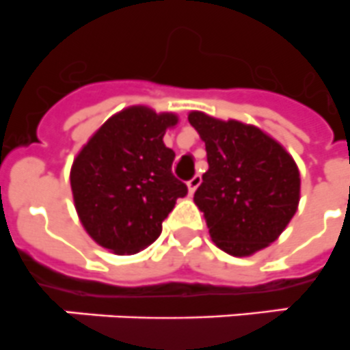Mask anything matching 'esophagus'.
Segmentation results:
<instances>
[{
	"label": "esophagus",
	"mask_w": 350,
	"mask_h": 350,
	"mask_svg": "<svg viewBox=\"0 0 350 350\" xmlns=\"http://www.w3.org/2000/svg\"><path fill=\"white\" fill-rule=\"evenodd\" d=\"M200 181H202V179H200V176H198V174H195L193 178H191L190 181L187 183V187H188V191H190V195L193 193L195 190H197V188H198V185H200Z\"/></svg>",
	"instance_id": "obj_1"
}]
</instances>
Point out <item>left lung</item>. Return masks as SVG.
<instances>
[{
    "label": "left lung",
    "instance_id": "obj_1",
    "mask_svg": "<svg viewBox=\"0 0 350 350\" xmlns=\"http://www.w3.org/2000/svg\"><path fill=\"white\" fill-rule=\"evenodd\" d=\"M188 122L206 143L209 163L193 202L219 250L251 256L277 241L297 213V163L254 125L218 120L202 111H191Z\"/></svg>",
    "mask_w": 350,
    "mask_h": 350
}]
</instances>
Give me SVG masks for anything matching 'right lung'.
Returning <instances> with one entry per match:
<instances>
[{"mask_svg": "<svg viewBox=\"0 0 350 350\" xmlns=\"http://www.w3.org/2000/svg\"><path fill=\"white\" fill-rule=\"evenodd\" d=\"M174 113L131 106L100 125L77 155L71 190L87 234L115 254H134L155 242L162 221L188 193L172 174L176 153L163 134Z\"/></svg>", "mask_w": 350, "mask_h": 350, "instance_id": "obj_1", "label": "right lung"}]
</instances>
